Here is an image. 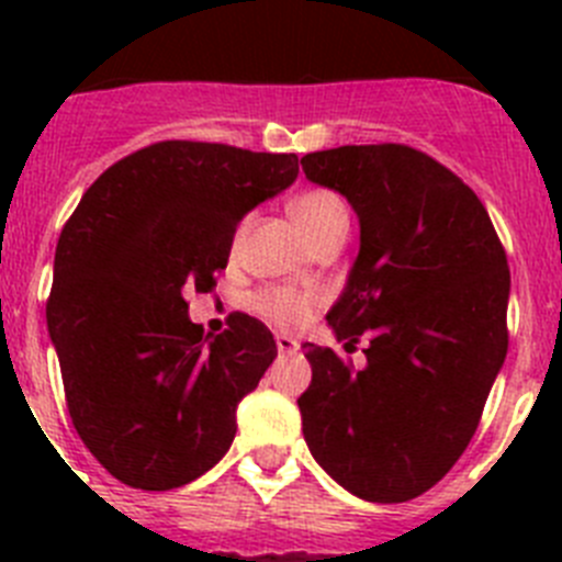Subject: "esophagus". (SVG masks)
<instances>
[{
  "instance_id": "obj_1",
  "label": "esophagus",
  "mask_w": 562,
  "mask_h": 562,
  "mask_svg": "<svg viewBox=\"0 0 562 562\" xmlns=\"http://www.w3.org/2000/svg\"><path fill=\"white\" fill-rule=\"evenodd\" d=\"M276 346L281 355H295V351L301 349V342H297L292 335H276Z\"/></svg>"
}]
</instances>
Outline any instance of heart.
I'll use <instances>...</instances> for the list:
<instances>
[{"mask_svg":"<svg viewBox=\"0 0 562 562\" xmlns=\"http://www.w3.org/2000/svg\"><path fill=\"white\" fill-rule=\"evenodd\" d=\"M290 213L292 220L301 225V231L310 236L312 245L335 227H349V211H346L340 196L326 191V188H310V191L297 193L290 202ZM245 227L247 222L236 227L233 247H238V241L245 236ZM317 306H321V295L315 290H295V286H267V290H258L256 295H250V310L270 324L281 326V329L304 326Z\"/></svg>","mask_w":562,"mask_h":562,"instance_id":"heart-1","label":"heart"}]
</instances>
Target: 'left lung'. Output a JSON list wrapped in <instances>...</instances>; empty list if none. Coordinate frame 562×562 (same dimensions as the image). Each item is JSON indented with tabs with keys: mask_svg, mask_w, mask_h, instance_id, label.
I'll return each mask as SVG.
<instances>
[{
	"mask_svg": "<svg viewBox=\"0 0 562 562\" xmlns=\"http://www.w3.org/2000/svg\"><path fill=\"white\" fill-rule=\"evenodd\" d=\"M301 166L360 220V252L326 321L346 351L369 340L360 371L304 342V439L357 498L402 504L459 461L504 366V245L473 188L425 151L340 146Z\"/></svg>",
	"mask_w": 562,
	"mask_h": 562,
	"instance_id": "left-lung-1",
	"label": "left lung"
}]
</instances>
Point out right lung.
Returning <instances> with one entry per match:
<instances>
[{"mask_svg":"<svg viewBox=\"0 0 562 562\" xmlns=\"http://www.w3.org/2000/svg\"><path fill=\"white\" fill-rule=\"evenodd\" d=\"M295 177V154L151 143L109 166L64 225L47 329L72 425L123 484L173 490L231 448L276 340L241 312L205 337L186 297L216 286L241 216Z\"/></svg>","mask_w":562,"mask_h":562,"instance_id":"add662e5","label":"right lung"}]
</instances>
